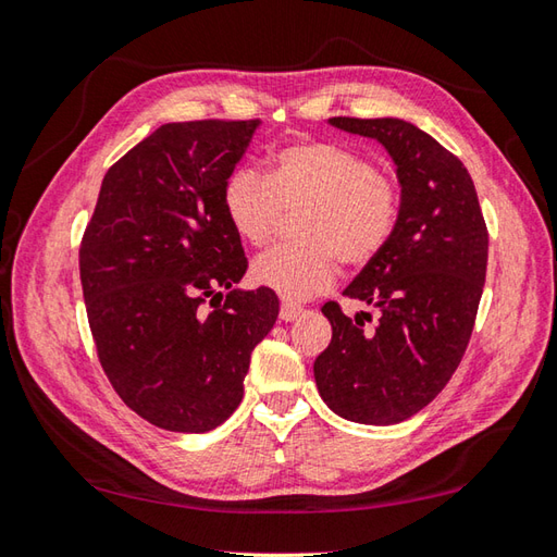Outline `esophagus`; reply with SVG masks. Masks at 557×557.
I'll return each instance as SVG.
<instances>
[{"mask_svg": "<svg viewBox=\"0 0 557 557\" xmlns=\"http://www.w3.org/2000/svg\"><path fill=\"white\" fill-rule=\"evenodd\" d=\"M301 313H304V309H301V306H297V304H282L280 306V321H285V323L297 321Z\"/></svg>", "mask_w": 557, "mask_h": 557, "instance_id": "obj_1", "label": "esophagus"}]
</instances>
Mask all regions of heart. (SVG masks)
Returning <instances> with one entry per match:
<instances>
[{"label":"heart","instance_id":"heart-1","mask_svg":"<svg viewBox=\"0 0 557 557\" xmlns=\"http://www.w3.org/2000/svg\"><path fill=\"white\" fill-rule=\"evenodd\" d=\"M232 232L268 246L285 212L297 244L258 256L251 280L285 299H309L333 285L337 265L366 268L383 253L399 220V188L361 152L330 140H304L272 152L265 176L236 170L222 188Z\"/></svg>","mask_w":557,"mask_h":557}]
</instances>
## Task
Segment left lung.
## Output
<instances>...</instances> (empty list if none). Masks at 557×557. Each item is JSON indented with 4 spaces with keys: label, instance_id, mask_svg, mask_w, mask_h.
<instances>
[{
    "label": "left lung",
    "instance_id": "left-lung-1",
    "mask_svg": "<svg viewBox=\"0 0 557 557\" xmlns=\"http://www.w3.org/2000/svg\"><path fill=\"white\" fill-rule=\"evenodd\" d=\"M342 132L375 138L397 168L399 220L383 253L345 297L377 311L323 313L333 339L313 375L325 405L342 419L389 425L421 411L465 357L486 282L488 230L465 164L405 120L333 116Z\"/></svg>",
    "mask_w": 557,
    "mask_h": 557
}]
</instances>
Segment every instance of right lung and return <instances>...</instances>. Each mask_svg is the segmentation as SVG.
I'll return each mask as SVG.
<instances>
[{"label": "right lung", "instance_id": "right-lung-1", "mask_svg": "<svg viewBox=\"0 0 557 557\" xmlns=\"http://www.w3.org/2000/svg\"><path fill=\"white\" fill-rule=\"evenodd\" d=\"M258 124H162L104 174L83 234L81 285L102 371L164 431L227 421L251 351L277 321L275 292L234 287L248 260L222 210Z\"/></svg>", "mask_w": 557, "mask_h": 557}]
</instances>
